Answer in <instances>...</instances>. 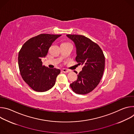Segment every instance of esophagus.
<instances>
[{
    "instance_id": "34e87169",
    "label": "esophagus",
    "mask_w": 134,
    "mask_h": 134,
    "mask_svg": "<svg viewBox=\"0 0 134 134\" xmlns=\"http://www.w3.org/2000/svg\"><path fill=\"white\" fill-rule=\"evenodd\" d=\"M62 71L63 72H64V73H67V72H69L70 71L69 70H68V69H62Z\"/></svg>"
}]
</instances>
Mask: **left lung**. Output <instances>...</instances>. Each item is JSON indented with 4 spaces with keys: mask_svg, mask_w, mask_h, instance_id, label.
Wrapping results in <instances>:
<instances>
[{
    "mask_svg": "<svg viewBox=\"0 0 134 134\" xmlns=\"http://www.w3.org/2000/svg\"><path fill=\"white\" fill-rule=\"evenodd\" d=\"M67 36L75 44L76 61L84 65L77 80L70 84V87L77 94H87L98 86L102 77L105 66L103 52L98 44L84 35L67 34Z\"/></svg>",
    "mask_w": 134,
    "mask_h": 134,
    "instance_id": "8db88e82",
    "label": "left lung"
}]
</instances>
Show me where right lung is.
I'll use <instances>...</instances> for the list:
<instances>
[{"mask_svg": "<svg viewBox=\"0 0 134 134\" xmlns=\"http://www.w3.org/2000/svg\"><path fill=\"white\" fill-rule=\"evenodd\" d=\"M62 35L41 34L27 40L18 53V62L23 80L33 90L43 92L55 84L60 70L42 66L41 58L48 54L52 43Z\"/></svg>", "mask_w": 134, "mask_h": 134, "instance_id": "obj_1", "label": "right lung"}]
</instances>
